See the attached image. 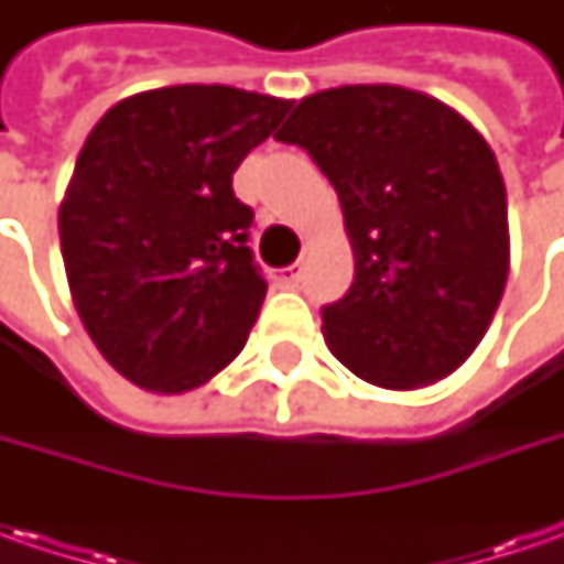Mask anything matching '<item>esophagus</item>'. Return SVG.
I'll list each match as a JSON object with an SVG mask.
<instances>
[{
	"label": "esophagus",
	"instance_id": "1",
	"mask_svg": "<svg viewBox=\"0 0 564 564\" xmlns=\"http://www.w3.org/2000/svg\"><path fill=\"white\" fill-rule=\"evenodd\" d=\"M301 270H304L301 263H292V267H285V270L275 272V279H279V282H285V285H292V282L301 279Z\"/></svg>",
	"mask_w": 564,
	"mask_h": 564
}]
</instances>
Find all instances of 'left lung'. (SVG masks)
Masks as SVG:
<instances>
[{
  "label": "left lung",
  "mask_w": 564,
  "mask_h": 564,
  "mask_svg": "<svg viewBox=\"0 0 564 564\" xmlns=\"http://www.w3.org/2000/svg\"><path fill=\"white\" fill-rule=\"evenodd\" d=\"M275 141L304 147L333 182L355 248L351 289L323 307L333 355L382 389L462 367L509 275L506 182L487 141L395 84L304 97Z\"/></svg>",
  "instance_id": "obj_1"
}]
</instances>
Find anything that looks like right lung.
Here are the masks:
<instances>
[{"label":"right lung","mask_w":564,"mask_h":564,"mask_svg":"<svg viewBox=\"0 0 564 564\" xmlns=\"http://www.w3.org/2000/svg\"><path fill=\"white\" fill-rule=\"evenodd\" d=\"M289 109L226 84L160 87L116 102L80 147L62 260L84 329L134 386L197 389L245 348L267 279L231 175Z\"/></svg>","instance_id":"1"}]
</instances>
